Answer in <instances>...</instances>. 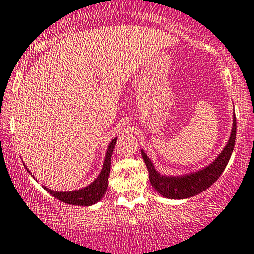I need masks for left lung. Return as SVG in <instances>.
I'll list each match as a JSON object with an SVG mask.
<instances>
[{
  "label": "left lung",
  "mask_w": 254,
  "mask_h": 254,
  "mask_svg": "<svg viewBox=\"0 0 254 254\" xmlns=\"http://www.w3.org/2000/svg\"><path fill=\"white\" fill-rule=\"evenodd\" d=\"M235 138L236 117L234 114L233 129H231L229 141H228L227 146L223 148L221 154L205 169L199 170V171L193 172V174L183 175V176L160 175L155 170L154 165L150 161V159L147 157L146 153L141 150L142 158H143L149 172L150 185L159 194L163 195L164 197H168V199H187V197H191L199 193H202L218 180L222 172L227 168L231 153L234 150V146H235Z\"/></svg>",
  "instance_id": "obj_1"
}]
</instances>
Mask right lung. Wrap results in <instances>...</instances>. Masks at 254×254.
Masks as SVG:
<instances>
[{
  "instance_id": "add662e5",
  "label": "right lung",
  "mask_w": 254,
  "mask_h": 254,
  "mask_svg": "<svg viewBox=\"0 0 254 254\" xmlns=\"http://www.w3.org/2000/svg\"><path fill=\"white\" fill-rule=\"evenodd\" d=\"M117 137L113 138L112 142L108 144L107 152H106V157L104 161V166H102L101 172L97 176L91 185L84 187L82 189H78L74 191H54L50 190L47 187L43 186V188L52 194L53 196L57 197L60 201L65 202L69 205H78V206H90L99 202L102 199L106 190L108 187V176H110L111 170V157H112V152L114 146H116ZM30 172V171H29Z\"/></svg>"
}]
</instances>
